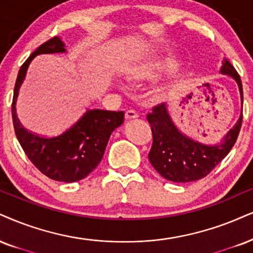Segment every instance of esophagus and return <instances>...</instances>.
Returning a JSON list of instances; mask_svg holds the SVG:
<instances>
[{"instance_id":"1","label":"esophagus","mask_w":253,"mask_h":253,"mask_svg":"<svg viewBox=\"0 0 253 253\" xmlns=\"http://www.w3.org/2000/svg\"><path fill=\"white\" fill-rule=\"evenodd\" d=\"M138 117V114L135 110H132V109H130V110H126V120H131V118H137Z\"/></svg>"}]
</instances>
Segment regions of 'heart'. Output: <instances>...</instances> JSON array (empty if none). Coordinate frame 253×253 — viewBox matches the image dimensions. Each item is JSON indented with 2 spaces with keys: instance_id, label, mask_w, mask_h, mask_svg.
<instances>
[{
  "instance_id": "heart-1",
  "label": "heart",
  "mask_w": 253,
  "mask_h": 253,
  "mask_svg": "<svg viewBox=\"0 0 253 253\" xmlns=\"http://www.w3.org/2000/svg\"><path fill=\"white\" fill-rule=\"evenodd\" d=\"M169 67L170 64L161 61H144L131 65L126 70V77L130 81H135V82L154 80L157 79Z\"/></svg>"
}]
</instances>
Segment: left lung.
<instances>
[{
	"label": "left lung",
	"instance_id": "left-lung-1",
	"mask_svg": "<svg viewBox=\"0 0 253 253\" xmlns=\"http://www.w3.org/2000/svg\"><path fill=\"white\" fill-rule=\"evenodd\" d=\"M220 71L235 79L243 104V85L237 70L225 60ZM146 120L152 131V146L149 152L152 167L165 179L174 183H189L208 176L229 154L241 131L243 111L224 141L213 146L201 144L180 133L171 121L164 103L152 108V112L148 114Z\"/></svg>",
	"mask_w": 253,
	"mask_h": 253
}]
</instances>
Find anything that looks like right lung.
<instances>
[{
    "instance_id": "right-lung-1",
    "label": "right lung",
    "mask_w": 253,
    "mask_h": 253,
    "mask_svg": "<svg viewBox=\"0 0 253 253\" xmlns=\"http://www.w3.org/2000/svg\"><path fill=\"white\" fill-rule=\"evenodd\" d=\"M64 51L63 42L54 36L41 44L22 64L15 82L11 116L15 135L31 163L49 178L71 183L85 178L96 169L111 132L123 123L124 111L89 109L73 126L54 137L40 136L23 127L16 116L15 104L30 62L37 55Z\"/></svg>"
}]
</instances>
